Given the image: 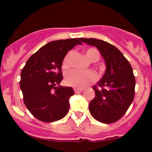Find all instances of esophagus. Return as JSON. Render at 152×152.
I'll use <instances>...</instances> for the list:
<instances>
[{"instance_id": "1", "label": "esophagus", "mask_w": 152, "mask_h": 152, "mask_svg": "<svg viewBox=\"0 0 152 152\" xmlns=\"http://www.w3.org/2000/svg\"><path fill=\"white\" fill-rule=\"evenodd\" d=\"M74 91H75V94H78V93L81 92V91H83V89H78V88H75L74 89Z\"/></svg>"}]
</instances>
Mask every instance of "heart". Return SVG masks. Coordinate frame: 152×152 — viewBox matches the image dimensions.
<instances>
[{
    "instance_id": "obj_1",
    "label": "heart",
    "mask_w": 152,
    "mask_h": 152,
    "mask_svg": "<svg viewBox=\"0 0 152 152\" xmlns=\"http://www.w3.org/2000/svg\"><path fill=\"white\" fill-rule=\"evenodd\" d=\"M87 58L92 62H96L100 58V53L95 49H88L85 51ZM72 52H68L63 60V67L64 68H69L71 64V58ZM96 80V75L91 71L80 72L77 70H73L67 73L65 75V82L68 85L75 88H82L88 84L94 82Z\"/></svg>"
}]
</instances>
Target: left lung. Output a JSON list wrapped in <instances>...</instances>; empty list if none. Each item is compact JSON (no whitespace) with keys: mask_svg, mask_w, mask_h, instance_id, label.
<instances>
[{"mask_svg":"<svg viewBox=\"0 0 152 152\" xmlns=\"http://www.w3.org/2000/svg\"><path fill=\"white\" fill-rule=\"evenodd\" d=\"M80 41L96 47L106 64L105 73L93 88L95 97L89 103L90 113L100 123H115L126 113L133 101L135 86L133 70L114 45L97 39L80 38Z\"/></svg>","mask_w":152,"mask_h":152,"instance_id":"obj_1","label":"left lung"}]
</instances>
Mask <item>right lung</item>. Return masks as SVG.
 <instances>
[{
	"instance_id": "add662e5",
	"label": "right lung",
	"mask_w": 152,
	"mask_h": 152,
	"mask_svg": "<svg viewBox=\"0 0 152 152\" xmlns=\"http://www.w3.org/2000/svg\"><path fill=\"white\" fill-rule=\"evenodd\" d=\"M80 39L52 41L40 48L26 62L20 74V89L26 108L39 120L52 123L62 119L69 110L73 88L62 87L64 58Z\"/></svg>"
}]
</instances>
